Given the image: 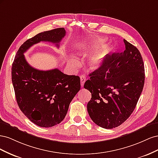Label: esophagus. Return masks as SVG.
<instances>
[{"label":"esophagus","mask_w":158,"mask_h":158,"mask_svg":"<svg viewBox=\"0 0 158 158\" xmlns=\"http://www.w3.org/2000/svg\"><path fill=\"white\" fill-rule=\"evenodd\" d=\"M85 80H86V78H85V76H80V84H81V86L83 87L84 83L85 82Z\"/></svg>","instance_id":"obj_1"}]
</instances>
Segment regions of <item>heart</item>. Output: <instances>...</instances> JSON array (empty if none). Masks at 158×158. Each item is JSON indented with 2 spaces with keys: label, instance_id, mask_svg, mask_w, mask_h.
Masks as SVG:
<instances>
[{
  "label": "heart",
  "instance_id": "1",
  "mask_svg": "<svg viewBox=\"0 0 158 158\" xmlns=\"http://www.w3.org/2000/svg\"><path fill=\"white\" fill-rule=\"evenodd\" d=\"M106 40L100 39L95 41L90 42L89 45H86L85 43H81L78 45V53L80 54H88L102 47ZM111 49L109 47H104L98 51L94 55L90 57L88 61V66L90 69L96 70L99 69L103 64L107 56L111 53ZM69 64L70 66H76L78 65V61L73 58H70L69 60Z\"/></svg>",
  "mask_w": 158,
  "mask_h": 158
}]
</instances>
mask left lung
<instances>
[{
  "instance_id": "1",
  "label": "left lung",
  "mask_w": 158,
  "mask_h": 158,
  "mask_svg": "<svg viewBox=\"0 0 158 158\" xmlns=\"http://www.w3.org/2000/svg\"><path fill=\"white\" fill-rule=\"evenodd\" d=\"M125 50L107 56L90 73L84 87L92 94L87 109L97 125L117 127L135 110L144 84V65L140 51L124 40Z\"/></svg>"
}]
</instances>
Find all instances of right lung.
Instances as JSON below:
<instances>
[{"label": "right lung", "mask_w": 158, "mask_h": 158, "mask_svg": "<svg viewBox=\"0 0 158 158\" xmlns=\"http://www.w3.org/2000/svg\"><path fill=\"white\" fill-rule=\"evenodd\" d=\"M65 35L63 27L38 33L20 46L12 63V82L18 107L41 127H53L63 120L71 101L80 89V79L57 69H35L27 63L23 53L40 41L51 42L59 47Z\"/></svg>", "instance_id": "1"}]
</instances>
